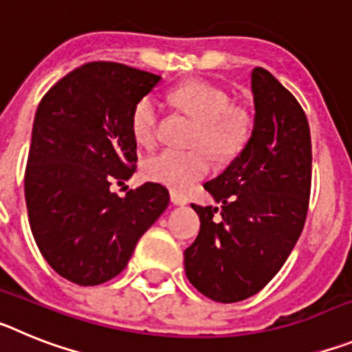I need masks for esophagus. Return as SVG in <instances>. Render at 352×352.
<instances>
[{
	"label": "esophagus",
	"mask_w": 352,
	"mask_h": 352,
	"mask_svg": "<svg viewBox=\"0 0 352 352\" xmlns=\"http://www.w3.org/2000/svg\"><path fill=\"white\" fill-rule=\"evenodd\" d=\"M170 203L176 204V206H185L188 203V199L185 195L178 194V192H170Z\"/></svg>",
	"instance_id": "1"
}]
</instances>
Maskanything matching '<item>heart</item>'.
<instances>
[{"instance_id": "heart-1", "label": "heart", "mask_w": 352, "mask_h": 352, "mask_svg": "<svg viewBox=\"0 0 352 352\" xmlns=\"http://www.w3.org/2000/svg\"><path fill=\"white\" fill-rule=\"evenodd\" d=\"M179 111L199 123L194 146H204L220 158L238 155L250 138V120L243 109L231 107L226 91L208 82H186L169 95ZM160 107L153 96H144L132 113V132L139 144L149 146L157 139ZM211 158L204 149L176 151L162 149L142 166L144 178L170 190L186 192L210 174Z\"/></svg>"}]
</instances>
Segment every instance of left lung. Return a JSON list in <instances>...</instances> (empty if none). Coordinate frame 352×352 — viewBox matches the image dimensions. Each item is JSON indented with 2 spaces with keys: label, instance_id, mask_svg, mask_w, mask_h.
I'll return each instance as SVG.
<instances>
[{
  "label": "left lung",
  "instance_id": "1",
  "mask_svg": "<svg viewBox=\"0 0 352 352\" xmlns=\"http://www.w3.org/2000/svg\"><path fill=\"white\" fill-rule=\"evenodd\" d=\"M254 129L241 153L204 188L222 206L192 204L201 220L185 250L190 284L213 301L259 292L303 231L312 182L309 121L268 70H252Z\"/></svg>",
  "mask_w": 352,
  "mask_h": 352
}]
</instances>
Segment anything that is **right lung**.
Listing matches in <instances>:
<instances>
[{
    "label": "right lung",
    "instance_id": "1",
    "mask_svg": "<svg viewBox=\"0 0 352 352\" xmlns=\"http://www.w3.org/2000/svg\"><path fill=\"white\" fill-rule=\"evenodd\" d=\"M162 77L113 61H93L43 95L24 174L28 219L43 259L77 285L120 275L139 238L169 204L144 183L125 197L111 192L135 170L133 107Z\"/></svg>",
    "mask_w": 352,
    "mask_h": 352
}]
</instances>
